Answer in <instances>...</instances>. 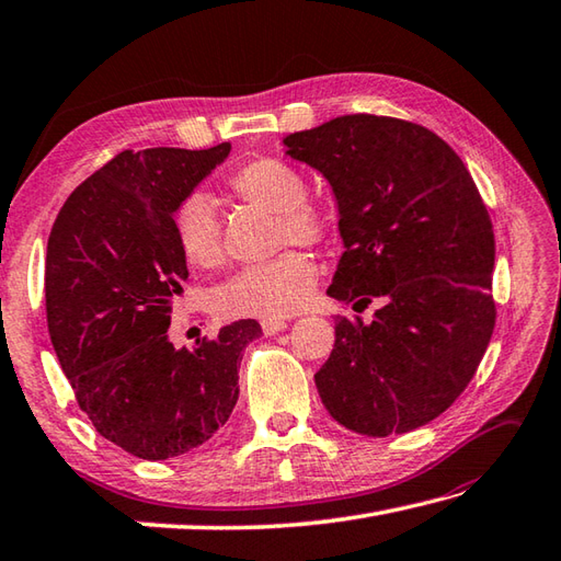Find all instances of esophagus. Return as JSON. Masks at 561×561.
<instances>
[{
	"label": "esophagus",
	"mask_w": 561,
	"mask_h": 561,
	"mask_svg": "<svg viewBox=\"0 0 561 561\" xmlns=\"http://www.w3.org/2000/svg\"><path fill=\"white\" fill-rule=\"evenodd\" d=\"M285 327H288V322H285V319H280V317H266V319H261V329H264L266 336L278 334V331H283Z\"/></svg>",
	"instance_id": "obj_1"
}]
</instances>
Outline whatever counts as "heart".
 Wrapping results in <instances>:
<instances>
[{
	"label": "heart",
	"mask_w": 561,
	"mask_h": 561,
	"mask_svg": "<svg viewBox=\"0 0 561 561\" xmlns=\"http://www.w3.org/2000/svg\"><path fill=\"white\" fill-rule=\"evenodd\" d=\"M230 188L256 208L278 213L276 247L293 242L324 247L336 237V215L310 196V184L295 167L278 159H256L230 179ZM174 237L188 264L213 271L222 266L225 242L220 215L208 193L193 191L174 213ZM317 283L314 259L288 249L266 264L247 266L217 285L213 307L222 317H283L310 302Z\"/></svg>",
	"instance_id": "obj_1"
}]
</instances>
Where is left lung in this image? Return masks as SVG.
I'll return each instance as SVG.
<instances>
[{"label":"left lung","instance_id":"8db88e82","mask_svg":"<svg viewBox=\"0 0 561 561\" xmlns=\"http://www.w3.org/2000/svg\"><path fill=\"white\" fill-rule=\"evenodd\" d=\"M322 174L339 205V259L329 295L373 322L336 317L314 375L341 426L385 438L440 416L477 373L496 324L494 230L470 171L424 125L341 116L283 140Z\"/></svg>","mask_w":561,"mask_h":561}]
</instances>
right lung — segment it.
Masks as SVG:
<instances>
[{
    "instance_id": "right-lung-1",
    "label": "right lung",
    "mask_w": 561,
    "mask_h": 561,
    "mask_svg": "<svg viewBox=\"0 0 561 561\" xmlns=\"http://www.w3.org/2000/svg\"><path fill=\"white\" fill-rule=\"evenodd\" d=\"M230 147L125 150L72 191L48 237L45 312L57 360L94 428L142 460L184 455L227 424L237 365L261 334L254 319L196 348H174L167 334L188 278L174 213Z\"/></svg>"
}]
</instances>
